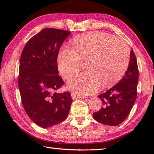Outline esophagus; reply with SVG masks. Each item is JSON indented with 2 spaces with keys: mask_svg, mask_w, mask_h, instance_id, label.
Instances as JSON below:
<instances>
[{
  "mask_svg": "<svg viewBox=\"0 0 154 154\" xmlns=\"http://www.w3.org/2000/svg\"><path fill=\"white\" fill-rule=\"evenodd\" d=\"M71 97L73 99H85V97H82V96H79L75 93H71Z\"/></svg>",
  "mask_w": 154,
  "mask_h": 154,
  "instance_id": "1",
  "label": "esophagus"
}]
</instances>
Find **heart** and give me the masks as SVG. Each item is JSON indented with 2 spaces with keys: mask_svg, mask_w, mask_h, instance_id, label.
I'll use <instances>...</instances> for the list:
<instances>
[{
  "mask_svg": "<svg viewBox=\"0 0 154 154\" xmlns=\"http://www.w3.org/2000/svg\"><path fill=\"white\" fill-rule=\"evenodd\" d=\"M130 51L121 39L99 32L83 34L73 42V50L61 49L57 57L58 70L69 78L83 69L87 71L71 77L67 87L79 96L93 94L103 87L112 85L126 71Z\"/></svg>",
  "mask_w": 154,
  "mask_h": 154,
  "instance_id": "heart-1",
  "label": "heart"
}]
</instances>
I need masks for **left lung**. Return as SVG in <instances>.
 <instances>
[{
  "label": "left lung",
  "mask_w": 154,
  "mask_h": 154,
  "mask_svg": "<svg viewBox=\"0 0 154 154\" xmlns=\"http://www.w3.org/2000/svg\"><path fill=\"white\" fill-rule=\"evenodd\" d=\"M138 82V63L134 51L131 50L128 67L122 79L99 95L103 106L99 111L93 113L94 119L111 126H118L124 122L136 101Z\"/></svg>",
  "instance_id": "8db88e82"
}]
</instances>
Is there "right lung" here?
<instances>
[{"instance_id": "right-lung-1", "label": "right lung", "mask_w": 154, "mask_h": 154, "mask_svg": "<svg viewBox=\"0 0 154 154\" xmlns=\"http://www.w3.org/2000/svg\"><path fill=\"white\" fill-rule=\"evenodd\" d=\"M70 32L45 28L26 44L19 67L18 87L22 105L38 126L48 128L67 117L72 101L69 93L55 91L64 84L58 74V52Z\"/></svg>"}]
</instances>
